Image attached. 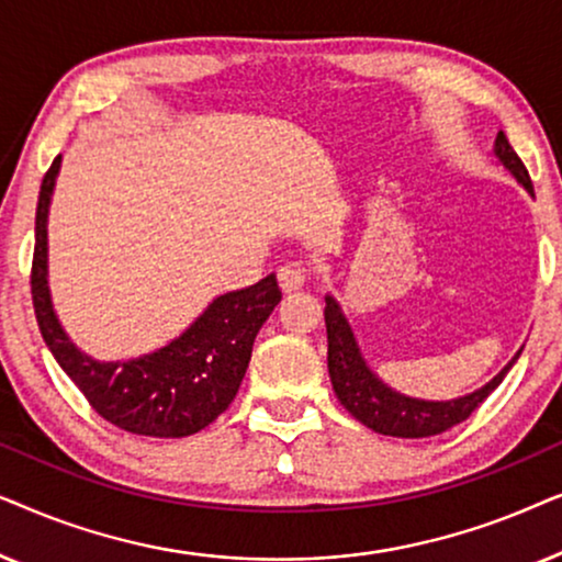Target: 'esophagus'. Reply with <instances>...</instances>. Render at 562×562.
I'll use <instances>...</instances> for the list:
<instances>
[{"instance_id": "34e87169", "label": "esophagus", "mask_w": 562, "mask_h": 562, "mask_svg": "<svg viewBox=\"0 0 562 562\" xmlns=\"http://www.w3.org/2000/svg\"><path fill=\"white\" fill-rule=\"evenodd\" d=\"M306 283V271L304 266L299 263H283L279 268V286L286 291V294H291V291L302 289Z\"/></svg>"}]
</instances>
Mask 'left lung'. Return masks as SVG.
<instances>
[{"label": "left lung", "instance_id": "obj_1", "mask_svg": "<svg viewBox=\"0 0 562 562\" xmlns=\"http://www.w3.org/2000/svg\"><path fill=\"white\" fill-rule=\"evenodd\" d=\"M494 156L498 158L506 171L517 179L527 194L535 196L532 181L525 164H521L517 153L506 140L504 133L496 135ZM325 325H327V368L329 381H333L335 396L340 404L356 417L360 425L379 435L389 437H406V440H419V437L440 435L445 429L460 425V422L471 417L479 406L486 402V396L494 391L509 368L517 363L521 350L491 379L486 386L475 389L473 394L448 398V402H427V398H414L398 394L389 383H383L379 375L371 371L366 363L363 352L358 348L356 335H352L350 322L337 304L335 296H325Z\"/></svg>", "mask_w": 562, "mask_h": 562}]
</instances>
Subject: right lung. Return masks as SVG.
Instances as JSON below:
<instances>
[{
	"mask_svg": "<svg viewBox=\"0 0 562 562\" xmlns=\"http://www.w3.org/2000/svg\"><path fill=\"white\" fill-rule=\"evenodd\" d=\"M60 156L45 173L35 212L33 306L53 358L87 402L114 427L145 437H189L233 404L248 371L258 329L281 302L276 276L227 291L164 348L130 360H97L76 348L48 289V210Z\"/></svg>",
	"mask_w": 562,
	"mask_h": 562,
	"instance_id": "right-lung-1",
	"label": "right lung"
}]
</instances>
